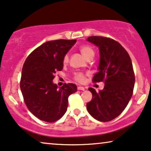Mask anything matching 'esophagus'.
<instances>
[{"label":"esophagus","mask_w":151,"mask_h":151,"mask_svg":"<svg viewBox=\"0 0 151 151\" xmlns=\"http://www.w3.org/2000/svg\"><path fill=\"white\" fill-rule=\"evenodd\" d=\"M78 90H80V91H85V88L84 87H82V86H78L77 88Z\"/></svg>","instance_id":"esophagus-1"}]
</instances>
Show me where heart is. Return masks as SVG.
Returning a JSON list of instances; mask_svg holds the SVG:
<instances>
[{
	"label": "heart",
	"instance_id": "obj_1",
	"mask_svg": "<svg viewBox=\"0 0 151 151\" xmlns=\"http://www.w3.org/2000/svg\"><path fill=\"white\" fill-rule=\"evenodd\" d=\"M79 50L81 51V54L83 55V57L86 58H88L89 57L93 56H94V50L91 47H90L88 45H82L80 47ZM69 61V56H68V54H66L65 56H64L63 60V62L64 64H67ZM74 79H75L76 81L79 82H83L85 79V76L84 74L81 72H78V73H76L75 75H74Z\"/></svg>",
	"mask_w": 151,
	"mask_h": 151
}]
</instances>
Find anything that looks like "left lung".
Instances as JSON below:
<instances>
[{"label":"left lung","instance_id":"obj_1","mask_svg":"<svg viewBox=\"0 0 151 151\" xmlns=\"http://www.w3.org/2000/svg\"><path fill=\"white\" fill-rule=\"evenodd\" d=\"M87 41L98 47L100 61L93 81H104L97 92L89 88L93 98L86 104L88 113L95 119L108 122L121 114L132 96L135 77L129 54L118 42L110 38L91 36Z\"/></svg>","mask_w":151,"mask_h":151}]
</instances>
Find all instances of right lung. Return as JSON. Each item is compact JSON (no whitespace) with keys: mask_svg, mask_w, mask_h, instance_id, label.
I'll return each instance as SVG.
<instances>
[{"mask_svg":"<svg viewBox=\"0 0 151 151\" xmlns=\"http://www.w3.org/2000/svg\"><path fill=\"white\" fill-rule=\"evenodd\" d=\"M77 40H57L44 43L28 56L22 68L20 88L30 112L41 121L53 123L65 114L68 97L77 92L74 83L58 87L54 74L63 68L64 56Z\"/></svg>","mask_w":151,"mask_h":151,"instance_id":"right-lung-1","label":"right lung"}]
</instances>
